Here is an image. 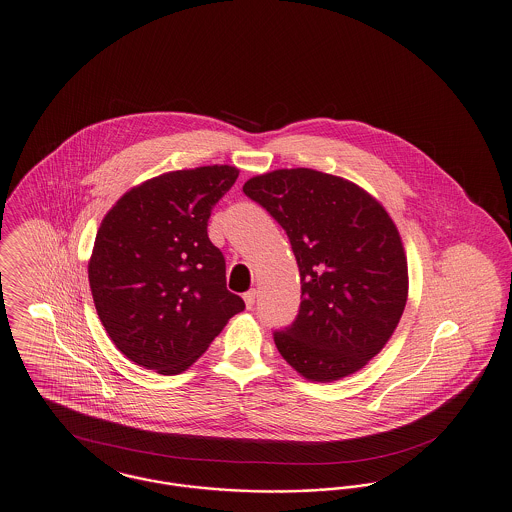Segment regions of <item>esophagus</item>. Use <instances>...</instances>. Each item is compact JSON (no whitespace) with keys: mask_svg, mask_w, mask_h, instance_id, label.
<instances>
[{"mask_svg":"<svg viewBox=\"0 0 512 512\" xmlns=\"http://www.w3.org/2000/svg\"><path fill=\"white\" fill-rule=\"evenodd\" d=\"M255 297H257V292H255V290H249V292L244 293L245 307H247V309H253V305H255Z\"/></svg>","mask_w":512,"mask_h":512,"instance_id":"esophagus-1","label":"esophagus"}]
</instances>
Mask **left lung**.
<instances>
[{
  "label": "left lung",
  "instance_id": "obj_1",
  "mask_svg": "<svg viewBox=\"0 0 512 512\" xmlns=\"http://www.w3.org/2000/svg\"><path fill=\"white\" fill-rule=\"evenodd\" d=\"M247 197L286 230L301 276L299 315L274 343L311 382L355 374L388 343L409 295L407 255L384 205L341 176L278 169Z\"/></svg>",
  "mask_w": 512,
  "mask_h": 512
}]
</instances>
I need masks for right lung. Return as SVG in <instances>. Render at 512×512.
<instances>
[{"instance_id": "obj_1", "label": "right lung", "mask_w": 512, "mask_h": 512, "mask_svg": "<svg viewBox=\"0 0 512 512\" xmlns=\"http://www.w3.org/2000/svg\"><path fill=\"white\" fill-rule=\"evenodd\" d=\"M240 171L211 165L149 178L101 220L88 263L99 320L124 357L180 374L244 311L207 236L211 209Z\"/></svg>"}]
</instances>
